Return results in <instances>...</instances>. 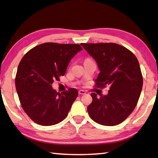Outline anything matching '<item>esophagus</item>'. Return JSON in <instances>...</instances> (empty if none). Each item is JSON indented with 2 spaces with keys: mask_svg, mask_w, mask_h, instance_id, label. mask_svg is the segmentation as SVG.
I'll list each match as a JSON object with an SVG mask.
<instances>
[{
  "mask_svg": "<svg viewBox=\"0 0 158 158\" xmlns=\"http://www.w3.org/2000/svg\"><path fill=\"white\" fill-rule=\"evenodd\" d=\"M79 95H85V91L84 90H79Z\"/></svg>",
  "mask_w": 158,
  "mask_h": 158,
  "instance_id": "1",
  "label": "esophagus"
}]
</instances>
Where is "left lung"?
<instances>
[{
	"label": "left lung",
	"mask_w": 158,
	"mask_h": 158,
	"mask_svg": "<svg viewBox=\"0 0 158 158\" xmlns=\"http://www.w3.org/2000/svg\"><path fill=\"white\" fill-rule=\"evenodd\" d=\"M94 58L100 73L95 87L109 85L106 95L97 97L88 106L90 117L98 124L114 126L124 121L137 106L143 86L139 63L135 54L116 43H81Z\"/></svg>",
	"instance_id": "8db88e82"
}]
</instances>
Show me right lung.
Wrapping results in <instances>:
<instances>
[{
	"instance_id": "obj_1",
	"label": "right lung",
	"mask_w": 158,
	"mask_h": 158,
	"mask_svg": "<svg viewBox=\"0 0 158 158\" xmlns=\"http://www.w3.org/2000/svg\"><path fill=\"white\" fill-rule=\"evenodd\" d=\"M81 50L77 44L47 42L33 47L21 60L15 86L23 111L35 123L49 126L68 116L78 91L70 88L57 93L52 84L65 74L69 61Z\"/></svg>"
}]
</instances>
